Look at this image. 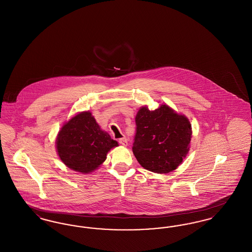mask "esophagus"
I'll list each match as a JSON object with an SVG mask.
<instances>
[{
	"mask_svg": "<svg viewBox=\"0 0 252 252\" xmlns=\"http://www.w3.org/2000/svg\"><path fill=\"white\" fill-rule=\"evenodd\" d=\"M119 144H122V145H124V146H126L127 145V139L126 138V137H124V138H121L119 139Z\"/></svg>",
	"mask_w": 252,
	"mask_h": 252,
	"instance_id": "obj_1",
	"label": "esophagus"
}]
</instances>
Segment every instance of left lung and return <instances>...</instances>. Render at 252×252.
Instances as JSON below:
<instances>
[{
  "mask_svg": "<svg viewBox=\"0 0 252 252\" xmlns=\"http://www.w3.org/2000/svg\"><path fill=\"white\" fill-rule=\"evenodd\" d=\"M133 154L146 170L166 174L181 163L189 151L192 126L189 120L167 105L155 110L140 108L136 118Z\"/></svg>",
  "mask_w": 252,
  "mask_h": 252,
  "instance_id": "1",
  "label": "left lung"
}]
</instances>
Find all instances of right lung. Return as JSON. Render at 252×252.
<instances>
[{"label": "right lung", "mask_w": 252, "mask_h": 252, "mask_svg": "<svg viewBox=\"0 0 252 252\" xmlns=\"http://www.w3.org/2000/svg\"><path fill=\"white\" fill-rule=\"evenodd\" d=\"M118 143L103 131L89 111L67 122L57 138L60 159L74 171L90 173L102 164L108 151Z\"/></svg>", "instance_id": "obj_1"}]
</instances>
